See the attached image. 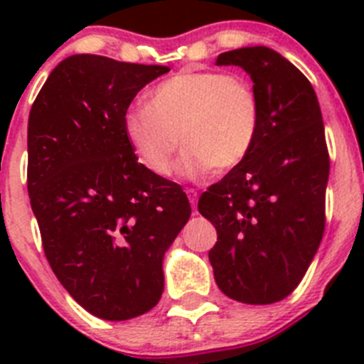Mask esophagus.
<instances>
[{
  "instance_id": "1",
  "label": "esophagus",
  "mask_w": 364,
  "mask_h": 364,
  "mask_svg": "<svg viewBox=\"0 0 364 364\" xmlns=\"http://www.w3.org/2000/svg\"><path fill=\"white\" fill-rule=\"evenodd\" d=\"M186 195H188L189 202H191V208H193V210H195V208H197V202H198V193H197V189L188 188V189H186Z\"/></svg>"
}]
</instances>
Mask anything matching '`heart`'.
I'll return each instance as SVG.
<instances>
[{"instance_id": "obj_1", "label": "heart", "mask_w": 364, "mask_h": 364, "mask_svg": "<svg viewBox=\"0 0 364 364\" xmlns=\"http://www.w3.org/2000/svg\"><path fill=\"white\" fill-rule=\"evenodd\" d=\"M260 125L253 85L217 70H184L159 83L149 104L125 112L124 133L138 160L156 176H169L175 154L188 147L180 173L200 178L217 167L239 166L252 151Z\"/></svg>"}]
</instances>
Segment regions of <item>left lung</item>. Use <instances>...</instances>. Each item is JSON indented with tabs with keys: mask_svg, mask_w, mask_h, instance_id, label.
Instances as JSON below:
<instances>
[{
	"mask_svg": "<svg viewBox=\"0 0 364 364\" xmlns=\"http://www.w3.org/2000/svg\"><path fill=\"white\" fill-rule=\"evenodd\" d=\"M217 65L252 76L260 125L246 159L198 198L218 235L210 262L222 294L272 304L297 288L323 239L330 173L323 114L306 76L268 47L228 50Z\"/></svg>",
	"mask_w": 364,
	"mask_h": 364,
	"instance_id": "8db88e82",
	"label": "left lung"
}]
</instances>
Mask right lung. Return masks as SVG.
<instances>
[{
  "label": "right lung",
  "instance_id": "obj_1",
  "mask_svg": "<svg viewBox=\"0 0 364 364\" xmlns=\"http://www.w3.org/2000/svg\"><path fill=\"white\" fill-rule=\"evenodd\" d=\"M167 70L74 54L49 74L28 114L27 189L45 257L100 319L156 306L164 253L191 215L182 188L138 164L124 133L136 92Z\"/></svg>",
  "mask_w": 364,
  "mask_h": 364
}]
</instances>
